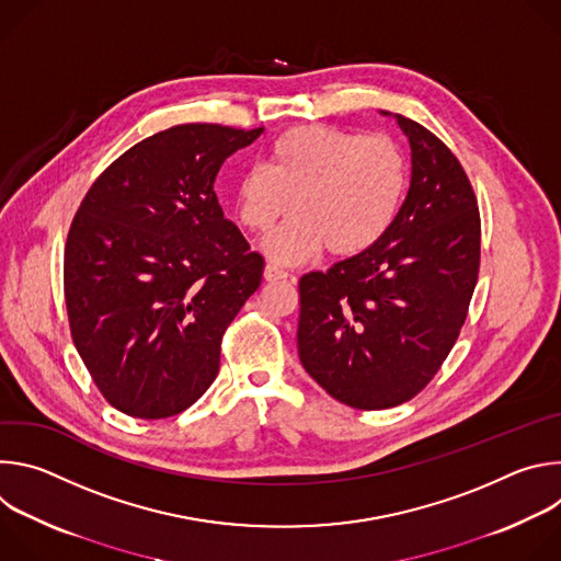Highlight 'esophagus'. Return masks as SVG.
Instances as JSON below:
<instances>
[{"label":"esophagus","mask_w":561,"mask_h":561,"mask_svg":"<svg viewBox=\"0 0 561 561\" xmlns=\"http://www.w3.org/2000/svg\"><path fill=\"white\" fill-rule=\"evenodd\" d=\"M264 279L266 282H284V279H288V273L282 271L279 266H275V264H266L264 266Z\"/></svg>","instance_id":"34e87169"}]
</instances>
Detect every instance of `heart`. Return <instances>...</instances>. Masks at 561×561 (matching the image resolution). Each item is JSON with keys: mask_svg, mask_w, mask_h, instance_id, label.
I'll use <instances>...</instances> for the list:
<instances>
[{"mask_svg": "<svg viewBox=\"0 0 561 561\" xmlns=\"http://www.w3.org/2000/svg\"><path fill=\"white\" fill-rule=\"evenodd\" d=\"M407 193V162L386 135H357L322 124L282 133L264 167L234 184V215L247 230L268 232L264 253L279 264H301L324 247L335 257H357L377 247L397 219Z\"/></svg>", "mask_w": 561, "mask_h": 561, "instance_id": "heart-1", "label": "heart"}]
</instances>
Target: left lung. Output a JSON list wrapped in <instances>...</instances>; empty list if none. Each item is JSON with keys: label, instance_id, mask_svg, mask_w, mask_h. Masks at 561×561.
Instances as JSON below:
<instances>
[{"label": "left lung", "instance_id": "left-lung-1", "mask_svg": "<svg viewBox=\"0 0 561 561\" xmlns=\"http://www.w3.org/2000/svg\"><path fill=\"white\" fill-rule=\"evenodd\" d=\"M390 117L411 144V186L394 224L370 251L299 279V362L362 411L404 404L433 379L479 271L482 224L457 157L417 122Z\"/></svg>", "mask_w": 561, "mask_h": 561}]
</instances>
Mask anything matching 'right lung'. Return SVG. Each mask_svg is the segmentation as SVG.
I'll list each match as a JSON object with an SVG mask.
<instances>
[{
  "label": "right lung",
  "mask_w": 561,
  "mask_h": 561,
  "mask_svg": "<svg viewBox=\"0 0 561 561\" xmlns=\"http://www.w3.org/2000/svg\"><path fill=\"white\" fill-rule=\"evenodd\" d=\"M262 133L182 124L146 137L98 178L72 219V342L124 415H178L217 377L221 335L260 288L264 260L224 217L213 184Z\"/></svg>",
  "instance_id": "obj_1"
}]
</instances>
